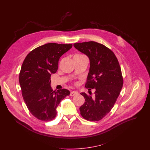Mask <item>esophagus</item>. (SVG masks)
<instances>
[{
  "label": "esophagus",
  "mask_w": 150,
  "mask_h": 150,
  "mask_svg": "<svg viewBox=\"0 0 150 150\" xmlns=\"http://www.w3.org/2000/svg\"><path fill=\"white\" fill-rule=\"evenodd\" d=\"M78 94H79L78 92H77V91H71V92H70V95L71 96H75V95H78Z\"/></svg>",
  "instance_id": "1"
}]
</instances>
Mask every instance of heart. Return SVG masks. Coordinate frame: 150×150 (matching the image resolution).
<instances>
[{"label": "heart", "mask_w": 150, "mask_h": 150, "mask_svg": "<svg viewBox=\"0 0 150 150\" xmlns=\"http://www.w3.org/2000/svg\"><path fill=\"white\" fill-rule=\"evenodd\" d=\"M81 55H79V54H77V55H76V56H81Z\"/></svg>", "instance_id": "obj_1"}]
</instances>
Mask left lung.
Wrapping results in <instances>:
<instances>
[{
    "mask_svg": "<svg viewBox=\"0 0 150 150\" xmlns=\"http://www.w3.org/2000/svg\"><path fill=\"white\" fill-rule=\"evenodd\" d=\"M73 45L89 59L86 88L95 89L93 96L81 93L85 102L80 107V114L88 121H98L111 111L120 93L123 86L121 69L114 52L103 44L88 42Z\"/></svg>",
    "mask_w": 150,
    "mask_h": 150,
    "instance_id": "left-lung-1",
    "label": "left lung"
}]
</instances>
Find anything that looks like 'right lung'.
I'll return each mask as SVG.
<instances>
[{"label": "right lung", "mask_w": 150, "mask_h": 150, "mask_svg": "<svg viewBox=\"0 0 150 150\" xmlns=\"http://www.w3.org/2000/svg\"><path fill=\"white\" fill-rule=\"evenodd\" d=\"M71 47V44H45L30 51L22 64L19 76L22 95L30 113L39 120L54 119L57 107L70 95L66 89L53 91L50 79L58 70L60 57Z\"/></svg>", "instance_id": "right-lung-1"}]
</instances>
